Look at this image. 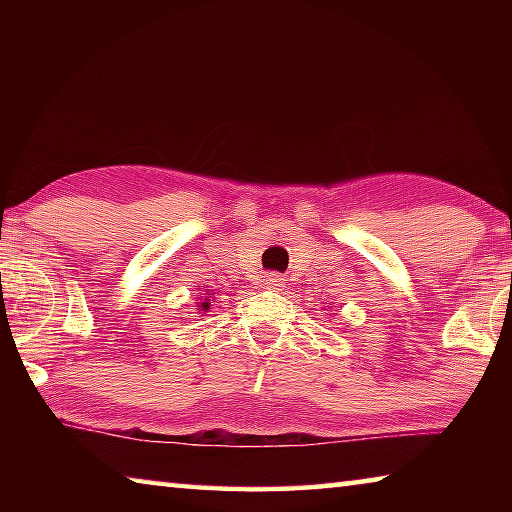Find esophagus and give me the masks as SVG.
Here are the masks:
<instances>
[{
	"label": "esophagus",
	"instance_id": "esophagus-1",
	"mask_svg": "<svg viewBox=\"0 0 512 512\" xmlns=\"http://www.w3.org/2000/svg\"><path fill=\"white\" fill-rule=\"evenodd\" d=\"M264 287H266V289H277V291H280V289L284 287V277L277 275V273H268V275L264 277Z\"/></svg>",
	"mask_w": 512,
	"mask_h": 512
}]
</instances>
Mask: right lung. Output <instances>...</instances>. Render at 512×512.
<instances>
[{"mask_svg": "<svg viewBox=\"0 0 512 512\" xmlns=\"http://www.w3.org/2000/svg\"><path fill=\"white\" fill-rule=\"evenodd\" d=\"M212 300H214V293L205 291V296H201V302H196V309L201 311V314H205V311H210V307H212Z\"/></svg>", "mask_w": 512, "mask_h": 512, "instance_id": "add662e5", "label": "right lung"}]
</instances>
